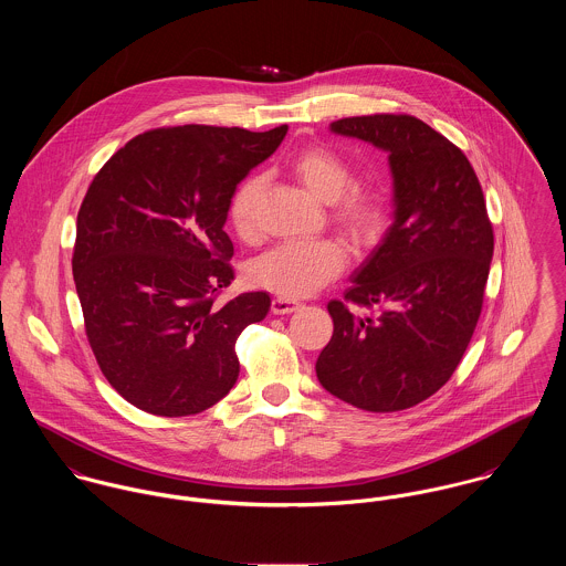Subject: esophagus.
<instances>
[{"label":"esophagus","instance_id":"1","mask_svg":"<svg viewBox=\"0 0 566 566\" xmlns=\"http://www.w3.org/2000/svg\"><path fill=\"white\" fill-rule=\"evenodd\" d=\"M301 305L296 301H290V298H283V296H276L272 301V314L274 316H285V314H292L296 312Z\"/></svg>","mask_w":566,"mask_h":566}]
</instances>
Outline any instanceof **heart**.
<instances>
[{
    "mask_svg": "<svg viewBox=\"0 0 566 566\" xmlns=\"http://www.w3.org/2000/svg\"><path fill=\"white\" fill-rule=\"evenodd\" d=\"M296 178L326 205L335 202L333 220L355 243L377 240L384 227V205L373 193L350 191L353 171L335 153L312 148L292 161ZM263 176H248L233 193L229 218L235 233L250 242L259 235V193ZM346 265L344 248L333 240L285 242L259 256L250 270L252 283L285 298H305L335 279Z\"/></svg>",
    "mask_w": 566,
    "mask_h": 566,
    "instance_id": "heart-1",
    "label": "heart"
}]
</instances>
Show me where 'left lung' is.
Returning <instances> with one entry per match:
<instances>
[{
	"label": "left lung",
	"instance_id": "1",
	"mask_svg": "<svg viewBox=\"0 0 566 566\" xmlns=\"http://www.w3.org/2000/svg\"><path fill=\"white\" fill-rule=\"evenodd\" d=\"M328 130L388 155L392 224L344 294L380 314L331 301L316 375L344 403L399 411L451 379L480 321L494 248L484 191L464 153L411 115L346 117Z\"/></svg>",
	"mask_w": 566,
	"mask_h": 566
}]
</instances>
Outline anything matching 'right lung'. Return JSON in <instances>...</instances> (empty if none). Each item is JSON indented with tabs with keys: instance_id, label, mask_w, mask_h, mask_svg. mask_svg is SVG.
I'll list each match as a JSON object with an SVG mask.
<instances>
[{
	"instance_id": "right-lung-1",
	"label": "right lung",
	"mask_w": 566,
	"mask_h": 566,
	"mask_svg": "<svg viewBox=\"0 0 566 566\" xmlns=\"http://www.w3.org/2000/svg\"><path fill=\"white\" fill-rule=\"evenodd\" d=\"M285 135L287 126L159 128L130 139L93 178L72 270L93 355L128 403L189 416L235 386V342L265 318L270 296L213 305L233 281L224 224L238 185Z\"/></svg>"
}]
</instances>
